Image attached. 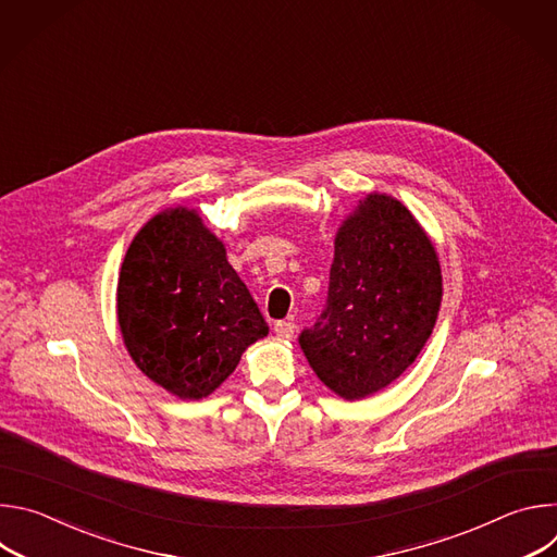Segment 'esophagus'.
I'll return each mask as SVG.
<instances>
[{"mask_svg":"<svg viewBox=\"0 0 557 557\" xmlns=\"http://www.w3.org/2000/svg\"><path fill=\"white\" fill-rule=\"evenodd\" d=\"M273 331H275V335H277L280 339H284V342H290V339L295 337V324H290V322H277V324L273 326Z\"/></svg>","mask_w":557,"mask_h":557,"instance_id":"obj_1","label":"esophagus"}]
</instances>
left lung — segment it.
Returning <instances> with one entry per match:
<instances>
[{"label":"left lung","instance_id":"left-lung-1","mask_svg":"<svg viewBox=\"0 0 557 557\" xmlns=\"http://www.w3.org/2000/svg\"><path fill=\"white\" fill-rule=\"evenodd\" d=\"M441 297L438 256L419 220L396 198L370 194L337 231L326 308L299 346L326 387L366 399L414 363Z\"/></svg>","mask_w":557,"mask_h":557}]
</instances>
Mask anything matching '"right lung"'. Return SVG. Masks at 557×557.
Instances as JSON below:
<instances>
[{
	"label": "right lung",
	"instance_id": "add662e5",
	"mask_svg": "<svg viewBox=\"0 0 557 557\" xmlns=\"http://www.w3.org/2000/svg\"><path fill=\"white\" fill-rule=\"evenodd\" d=\"M116 314L125 348L156 385L178 399L209 396L269 335L226 249L196 209L156 213L121 264Z\"/></svg>",
	"mask_w": 557,
	"mask_h": 557
}]
</instances>
